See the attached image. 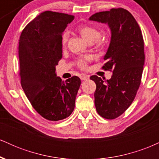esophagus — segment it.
Segmentation results:
<instances>
[{
    "mask_svg": "<svg viewBox=\"0 0 159 159\" xmlns=\"http://www.w3.org/2000/svg\"><path fill=\"white\" fill-rule=\"evenodd\" d=\"M81 79L82 81H87L89 79L88 75H83L81 76Z\"/></svg>",
    "mask_w": 159,
    "mask_h": 159,
    "instance_id": "34e87169",
    "label": "esophagus"
}]
</instances>
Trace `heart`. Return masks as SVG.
<instances>
[{
    "label": "heart",
    "instance_id": "obj_1",
    "mask_svg": "<svg viewBox=\"0 0 159 159\" xmlns=\"http://www.w3.org/2000/svg\"><path fill=\"white\" fill-rule=\"evenodd\" d=\"M77 30L80 34V35L83 37V39L87 43H93L96 39V43L98 45H103V40L98 38L99 36V31L96 27L91 26V25H82L77 27ZM67 39H68V34L66 32L62 36V44L65 45ZM78 65L81 68H84L86 66V61L84 60H81V61H78Z\"/></svg>",
    "mask_w": 159,
    "mask_h": 159
}]
</instances>
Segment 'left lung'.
<instances>
[{"label": "left lung", "mask_w": 159, "mask_h": 159, "mask_svg": "<svg viewBox=\"0 0 159 159\" xmlns=\"http://www.w3.org/2000/svg\"><path fill=\"white\" fill-rule=\"evenodd\" d=\"M89 20L106 24L111 30L102 68L112 70V76L106 81L96 75L90 79L96 84L94 98L98 114L113 120L130 106L139 88L145 61L143 36L135 19L123 8L96 12Z\"/></svg>", "instance_id": "obj_1"}]
</instances>
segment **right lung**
Here are the masks:
<instances>
[{"label":"right lung","instance_id":"right-lung-1","mask_svg":"<svg viewBox=\"0 0 159 159\" xmlns=\"http://www.w3.org/2000/svg\"><path fill=\"white\" fill-rule=\"evenodd\" d=\"M73 19L72 15L45 11L27 24L20 36L21 87L34 108L51 121L72 114L81 85L77 76L63 81L55 72L62 58V34Z\"/></svg>","mask_w":159,"mask_h":159}]
</instances>
